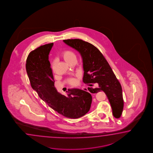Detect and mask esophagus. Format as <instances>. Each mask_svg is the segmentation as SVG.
Here are the masks:
<instances>
[{
	"label": "esophagus",
	"mask_w": 153,
	"mask_h": 153,
	"mask_svg": "<svg viewBox=\"0 0 153 153\" xmlns=\"http://www.w3.org/2000/svg\"><path fill=\"white\" fill-rule=\"evenodd\" d=\"M82 90H84L85 91H88V90H87V88H85V87H84V88H82Z\"/></svg>",
	"instance_id": "obj_1"
}]
</instances>
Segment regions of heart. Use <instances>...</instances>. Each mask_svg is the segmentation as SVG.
<instances>
[{"mask_svg":"<svg viewBox=\"0 0 153 153\" xmlns=\"http://www.w3.org/2000/svg\"><path fill=\"white\" fill-rule=\"evenodd\" d=\"M61 55L64 61L68 64H70L73 61H76V56L75 53L70 49H67L61 53ZM55 66L56 62L55 61H53L51 63V67L53 70L55 69ZM68 82L72 85H75L77 83V79L76 78H71L68 80Z\"/></svg>","mask_w":153,"mask_h":153,"instance_id":"1","label":"heart"}]
</instances>
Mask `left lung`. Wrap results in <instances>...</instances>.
<instances>
[{
	"instance_id": "1",
	"label": "left lung",
	"mask_w": 153,
	"mask_h": 153,
	"mask_svg": "<svg viewBox=\"0 0 153 153\" xmlns=\"http://www.w3.org/2000/svg\"><path fill=\"white\" fill-rule=\"evenodd\" d=\"M63 42L81 55L84 83L98 85V87H88V90L92 93L105 92L111 104L114 117L120 118L124 106L122 86L102 53L94 45L82 39H64Z\"/></svg>"
}]
</instances>
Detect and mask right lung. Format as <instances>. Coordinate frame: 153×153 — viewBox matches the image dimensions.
Listing matches in <instances>:
<instances>
[{
	"mask_svg": "<svg viewBox=\"0 0 153 153\" xmlns=\"http://www.w3.org/2000/svg\"><path fill=\"white\" fill-rule=\"evenodd\" d=\"M53 45L51 43L41 45L29 54L26 70L31 86L40 98L59 114L72 119L80 118L90 110L92 96L77 88L68 89L66 96L57 92L49 61Z\"/></svg>",
	"mask_w": 153,
	"mask_h": 153,
	"instance_id": "obj_1",
	"label": "right lung"
}]
</instances>
